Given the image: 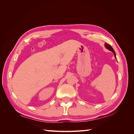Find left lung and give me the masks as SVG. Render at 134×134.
Here are the masks:
<instances>
[{
  "instance_id": "8db88e82",
  "label": "left lung",
  "mask_w": 134,
  "mask_h": 134,
  "mask_svg": "<svg viewBox=\"0 0 134 134\" xmlns=\"http://www.w3.org/2000/svg\"><path fill=\"white\" fill-rule=\"evenodd\" d=\"M105 47H106L108 49L110 50V51H112V52H113V53H114V56H115V58L116 59V54H115V52L114 49H113V48L110 46V45L109 44H108L107 43H105Z\"/></svg>"
}]
</instances>
